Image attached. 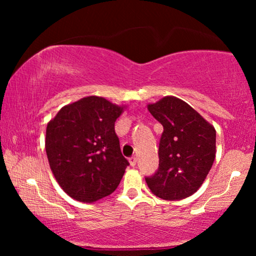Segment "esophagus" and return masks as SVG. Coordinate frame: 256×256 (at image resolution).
Wrapping results in <instances>:
<instances>
[{
  "label": "esophagus",
  "instance_id": "obj_1",
  "mask_svg": "<svg viewBox=\"0 0 256 256\" xmlns=\"http://www.w3.org/2000/svg\"><path fill=\"white\" fill-rule=\"evenodd\" d=\"M129 162H130L132 166H135L136 163H138V158H136L135 156H132V157H130V158H129Z\"/></svg>",
  "mask_w": 256,
  "mask_h": 256
}]
</instances>
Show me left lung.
<instances>
[{"mask_svg":"<svg viewBox=\"0 0 256 256\" xmlns=\"http://www.w3.org/2000/svg\"><path fill=\"white\" fill-rule=\"evenodd\" d=\"M163 126L160 138L158 169L146 177L150 191L166 200L194 194L205 180L216 158V129L190 104L166 96L148 104Z\"/></svg>","mask_w":256,"mask_h":256,"instance_id":"left-lung-1","label":"left lung"}]
</instances>
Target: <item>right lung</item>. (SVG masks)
<instances>
[{
    "label": "right lung",
    "mask_w": 256,
    "mask_h": 256,
    "mask_svg": "<svg viewBox=\"0 0 256 256\" xmlns=\"http://www.w3.org/2000/svg\"><path fill=\"white\" fill-rule=\"evenodd\" d=\"M122 110L92 96L62 107L48 124L45 149L50 168L76 200L96 202L120 184L129 166L114 128Z\"/></svg>",
    "instance_id": "add662e5"
}]
</instances>
